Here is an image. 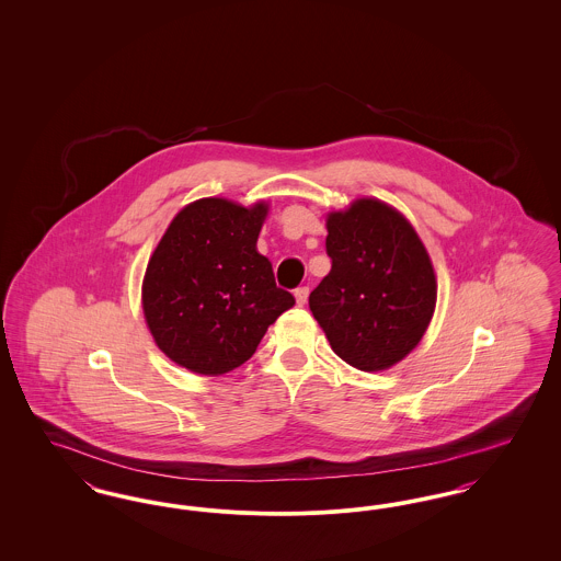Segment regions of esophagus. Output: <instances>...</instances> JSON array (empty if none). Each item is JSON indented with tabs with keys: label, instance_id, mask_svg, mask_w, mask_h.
<instances>
[{
	"label": "esophagus",
	"instance_id": "34e87169",
	"mask_svg": "<svg viewBox=\"0 0 561 561\" xmlns=\"http://www.w3.org/2000/svg\"><path fill=\"white\" fill-rule=\"evenodd\" d=\"M294 298H296V302L302 307V305H307V298H309V288L307 286H300V288H296L294 290Z\"/></svg>",
	"mask_w": 561,
	"mask_h": 561
}]
</instances>
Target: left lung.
<instances>
[{
	"instance_id": "left-lung-1",
	"label": "left lung",
	"mask_w": 561,
	"mask_h": 561,
	"mask_svg": "<svg viewBox=\"0 0 561 561\" xmlns=\"http://www.w3.org/2000/svg\"><path fill=\"white\" fill-rule=\"evenodd\" d=\"M330 273L309 307L332 351L378 373L401 362L427 332L437 282L427 250L403 214L380 199H355L328 214Z\"/></svg>"
}]
</instances>
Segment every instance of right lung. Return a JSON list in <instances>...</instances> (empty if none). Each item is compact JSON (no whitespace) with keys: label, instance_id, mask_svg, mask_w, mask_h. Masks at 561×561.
<instances>
[{"label":"right lung","instance_id":"1","mask_svg":"<svg viewBox=\"0 0 561 561\" xmlns=\"http://www.w3.org/2000/svg\"><path fill=\"white\" fill-rule=\"evenodd\" d=\"M268 206L222 197L185 206L165 229L142 279L156 345L191 373L218 376L248 362L268 325L294 305L256 240Z\"/></svg>","mask_w":561,"mask_h":561}]
</instances>
